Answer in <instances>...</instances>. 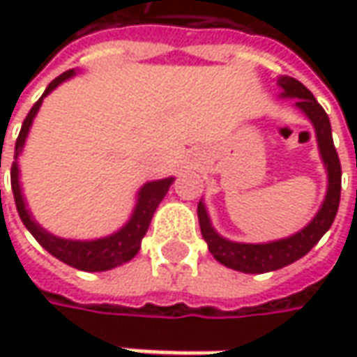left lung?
I'll list each match as a JSON object with an SVG mask.
<instances>
[{"label":"left lung","instance_id":"1","mask_svg":"<svg viewBox=\"0 0 357 357\" xmlns=\"http://www.w3.org/2000/svg\"><path fill=\"white\" fill-rule=\"evenodd\" d=\"M280 87L284 89V97H296V107H300L308 119L314 123L320 153H322L324 165L328 169V195L324 200L320 213L310 222L304 230L290 238L268 242V244H240V242H230V240L218 236L208 222V216L204 206L199 204V222L202 238L206 240L208 250L214 258L225 264V266L246 272V274H264L278 268L288 266L308 254L318 240L322 238L332 227L336 218L337 206H340V190H342V167L337 158L334 139H332V127L330 119L322 109V105L314 99V95L306 89L298 79L292 77H282Z\"/></svg>","mask_w":357,"mask_h":357}]
</instances>
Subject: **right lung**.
Segmentation results:
<instances>
[{
	"instance_id": "add662e5",
	"label": "right lung",
	"mask_w": 357,
	"mask_h": 357,
	"mask_svg": "<svg viewBox=\"0 0 357 357\" xmlns=\"http://www.w3.org/2000/svg\"><path fill=\"white\" fill-rule=\"evenodd\" d=\"M75 71L69 69L59 77H55L47 85V89L43 93V97L55 89L59 83L65 79L73 75ZM43 97L31 107V111L27 113V117L23 121L20 130V137L15 141V155H13V165H11V190H13V199H15V206L20 213L21 222L27 227V230L33 234V238L47 250L53 254L55 258H59L61 262L69 264V266L77 268V270H85V272H103V270H111V268L119 266L123 262H129L130 258H135V254L141 248V240L146 234V228L151 225V218L157 211L158 202L165 199L169 186L172 185V178H162V181H155V183H146L139 192V202L135 214L129 220L127 227H123L119 232L107 236V238L89 240V242H79V240H63L57 236H51L47 230L35 225L33 218L25 211L23 204V197H21L20 178H17V155L23 149L27 130L31 127L35 113L39 111ZM0 167H1V153H0Z\"/></svg>"
}]
</instances>
